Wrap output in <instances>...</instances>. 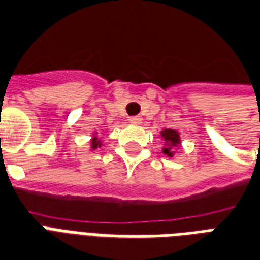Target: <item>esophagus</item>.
Instances as JSON below:
<instances>
[{
    "mask_svg": "<svg viewBox=\"0 0 260 260\" xmlns=\"http://www.w3.org/2000/svg\"><path fill=\"white\" fill-rule=\"evenodd\" d=\"M141 116H132V118L128 119V122L132 123V124H140L141 123Z\"/></svg>",
    "mask_w": 260,
    "mask_h": 260,
    "instance_id": "obj_1",
    "label": "esophagus"
}]
</instances>
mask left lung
Wrapping results in <instances>:
<instances>
[{"instance_id": "8db88e82", "label": "left lung", "mask_w": 260, "mask_h": 260, "mask_svg": "<svg viewBox=\"0 0 260 260\" xmlns=\"http://www.w3.org/2000/svg\"><path fill=\"white\" fill-rule=\"evenodd\" d=\"M160 137L165 141L161 153L167 157H174L175 153L181 149V133L175 128H163L160 132Z\"/></svg>"}]
</instances>
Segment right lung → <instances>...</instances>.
Wrapping results in <instances>:
<instances>
[{
  "label": "right lung",
  "mask_w": 260,
  "mask_h": 260,
  "mask_svg": "<svg viewBox=\"0 0 260 260\" xmlns=\"http://www.w3.org/2000/svg\"><path fill=\"white\" fill-rule=\"evenodd\" d=\"M101 146H103V138L99 137V132H94L90 138V151H94Z\"/></svg>",
  "instance_id": "1"
}]
</instances>
